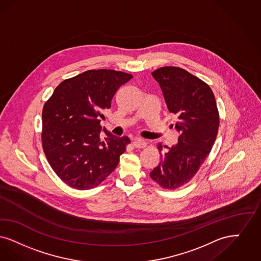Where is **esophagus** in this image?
<instances>
[{"mask_svg":"<svg viewBox=\"0 0 261 261\" xmlns=\"http://www.w3.org/2000/svg\"><path fill=\"white\" fill-rule=\"evenodd\" d=\"M133 144L136 148H144L146 146V141L143 139H136Z\"/></svg>","mask_w":261,"mask_h":261,"instance_id":"obj_1","label":"esophagus"}]
</instances>
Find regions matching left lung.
<instances>
[{
    "label": "left lung",
    "mask_w": 261,
    "mask_h": 261,
    "mask_svg": "<svg viewBox=\"0 0 261 261\" xmlns=\"http://www.w3.org/2000/svg\"><path fill=\"white\" fill-rule=\"evenodd\" d=\"M152 76L159 83L169 111L177 116L174 128L179 136L167 150L162 143L158 145L161 162L150 177L164 188L175 189L191 180L210 154L219 115L212 89L186 70L167 66Z\"/></svg>",
    "instance_id": "obj_1"
}]
</instances>
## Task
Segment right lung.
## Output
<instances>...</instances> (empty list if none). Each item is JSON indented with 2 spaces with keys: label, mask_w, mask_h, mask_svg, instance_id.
<instances>
[{
  "label": "right lung",
  "mask_w": 261,
  "mask_h": 261,
  "mask_svg": "<svg viewBox=\"0 0 261 261\" xmlns=\"http://www.w3.org/2000/svg\"><path fill=\"white\" fill-rule=\"evenodd\" d=\"M132 78L121 71L88 70L60 83L45 102L43 149L51 169L70 187L94 188L119 164L129 138L113 136L99 118L111 107L117 90Z\"/></svg>",
  "instance_id": "add662e5"
}]
</instances>
